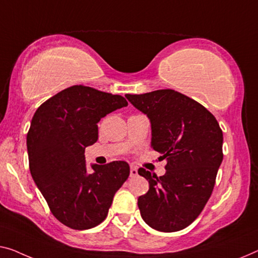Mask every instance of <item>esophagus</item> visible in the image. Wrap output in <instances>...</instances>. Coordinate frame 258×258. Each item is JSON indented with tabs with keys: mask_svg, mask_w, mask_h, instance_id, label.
I'll list each match as a JSON object with an SVG mask.
<instances>
[{
	"mask_svg": "<svg viewBox=\"0 0 258 258\" xmlns=\"http://www.w3.org/2000/svg\"><path fill=\"white\" fill-rule=\"evenodd\" d=\"M130 176L131 177H136V176H138V169L136 167L131 166V169H130Z\"/></svg>",
	"mask_w": 258,
	"mask_h": 258,
	"instance_id": "esophagus-1",
	"label": "esophagus"
}]
</instances>
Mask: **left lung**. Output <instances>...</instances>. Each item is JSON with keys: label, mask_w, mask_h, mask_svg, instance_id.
<instances>
[{"label": "left lung", "mask_w": 258, "mask_h": 258, "mask_svg": "<svg viewBox=\"0 0 258 258\" xmlns=\"http://www.w3.org/2000/svg\"><path fill=\"white\" fill-rule=\"evenodd\" d=\"M148 117L152 148L167 160L160 177L140 168L147 194L138 198L144 221L160 232H177L192 224L212 194L222 162V131L209 110L171 89L125 95Z\"/></svg>", "instance_id": "8db88e82"}]
</instances>
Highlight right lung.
Here are the masks:
<instances>
[{
  "mask_svg": "<svg viewBox=\"0 0 258 258\" xmlns=\"http://www.w3.org/2000/svg\"><path fill=\"white\" fill-rule=\"evenodd\" d=\"M128 103L120 95L73 86L38 107L26 137L31 176L52 214L73 229L101 224L130 175L125 161L91 164L84 149L98 139L97 122Z\"/></svg>",
  "mask_w": 258,
  "mask_h": 258,
  "instance_id": "1",
  "label": "right lung"
}]
</instances>
